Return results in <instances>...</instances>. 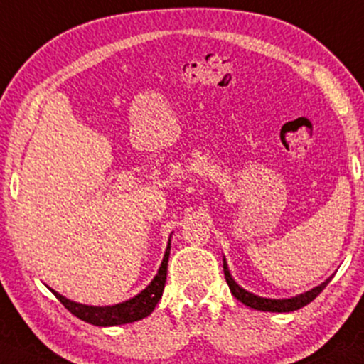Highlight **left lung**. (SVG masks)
<instances>
[{
	"label": "left lung",
	"instance_id": "left-lung-1",
	"mask_svg": "<svg viewBox=\"0 0 364 364\" xmlns=\"http://www.w3.org/2000/svg\"><path fill=\"white\" fill-rule=\"evenodd\" d=\"M223 267H225V278H226L228 287H230L231 294H233L235 297H237L238 301L242 302V304L252 307V309H257V311H267V313H292V311L301 309V307H304V306L309 304L311 301H314V299H316L318 295L323 292V289H325V287L328 285L330 279L333 278V274H331V277L326 278L325 282L319 283L318 287H314V289L307 290V292H304V294L295 295V297H290V299H269V297H261V295H255L252 292H249V290L242 289V287L238 285L237 282H235L233 277H231V273H230V269H228V262H226L225 257H223Z\"/></svg>",
	"mask_w": 364,
	"mask_h": 364
}]
</instances>
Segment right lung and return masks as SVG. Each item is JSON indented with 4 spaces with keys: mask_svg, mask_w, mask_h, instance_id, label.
I'll return each mask as SVG.
<instances>
[{
    "mask_svg": "<svg viewBox=\"0 0 364 364\" xmlns=\"http://www.w3.org/2000/svg\"><path fill=\"white\" fill-rule=\"evenodd\" d=\"M169 252H171V237L167 242L166 252H164V259L159 267L157 274L154 279L149 283L146 289H143L141 292L134 297L127 299V301L119 302V304L112 306H90V304H81V302L70 301V299L63 297L62 294L55 292L53 289H48L55 294V297L62 302L67 309L70 311L74 316H77L82 321L91 323L95 326H117V325H126V323L138 321V319L146 318L151 311L155 309V306L161 301L164 287H166V277H167V261H169Z\"/></svg>",
    "mask_w": 364,
    "mask_h": 364,
    "instance_id": "obj_1",
    "label": "right lung"
}]
</instances>
